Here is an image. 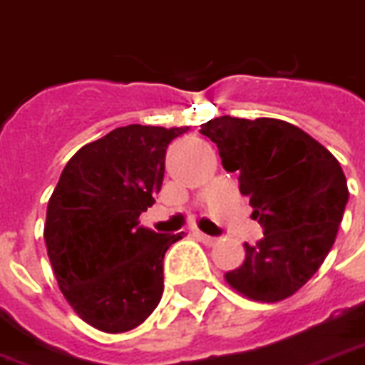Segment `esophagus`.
<instances>
[{
    "label": "esophagus",
    "instance_id": "34e87169",
    "mask_svg": "<svg viewBox=\"0 0 365 365\" xmlns=\"http://www.w3.org/2000/svg\"><path fill=\"white\" fill-rule=\"evenodd\" d=\"M195 237L199 240V242H203V244L207 245H212L215 242H217V237L215 236H207V234H203L201 230H195Z\"/></svg>",
    "mask_w": 365,
    "mask_h": 365
}]
</instances>
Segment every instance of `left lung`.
<instances>
[{
    "instance_id": "left-lung-1",
    "label": "left lung",
    "mask_w": 365,
    "mask_h": 365,
    "mask_svg": "<svg viewBox=\"0 0 365 365\" xmlns=\"http://www.w3.org/2000/svg\"><path fill=\"white\" fill-rule=\"evenodd\" d=\"M226 172L263 226L226 282L253 302H280L317 272L334 244L348 203L341 164L321 143L288 121L220 115L201 125Z\"/></svg>"
}]
</instances>
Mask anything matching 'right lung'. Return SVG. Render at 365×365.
<instances>
[{
  "label": "right lung",
  "instance_id": "right-lung-1",
  "mask_svg": "<svg viewBox=\"0 0 365 365\" xmlns=\"http://www.w3.org/2000/svg\"><path fill=\"white\" fill-rule=\"evenodd\" d=\"M190 128L125 125L81 147L48 201L44 240L59 290L81 319L125 333L155 312L162 261L182 234L139 224L164 180L172 139Z\"/></svg>",
  "mask_w": 365,
  "mask_h": 365
}]
</instances>
